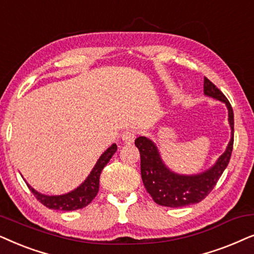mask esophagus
<instances>
[{
  "label": "esophagus",
  "instance_id": "esophagus-1",
  "mask_svg": "<svg viewBox=\"0 0 254 254\" xmlns=\"http://www.w3.org/2000/svg\"><path fill=\"white\" fill-rule=\"evenodd\" d=\"M121 137H122V140H123L125 144H131V143H133L134 138H136V132H134L133 130L124 131V132L122 133Z\"/></svg>",
  "mask_w": 254,
  "mask_h": 254
}]
</instances>
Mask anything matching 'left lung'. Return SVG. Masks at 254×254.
<instances>
[{"instance_id":"left-lung-1","label":"left lung","mask_w":254,"mask_h":254,"mask_svg":"<svg viewBox=\"0 0 254 254\" xmlns=\"http://www.w3.org/2000/svg\"><path fill=\"white\" fill-rule=\"evenodd\" d=\"M205 96L221 101L228 108L231 138L223 154L210 168L198 174H179L166 166L157 145L147 137H138L134 144L140 153V172L143 184L157 204L170 208L186 207L201 202L212 190L228 166L233 147V111L221 90L204 77Z\"/></svg>"}]
</instances>
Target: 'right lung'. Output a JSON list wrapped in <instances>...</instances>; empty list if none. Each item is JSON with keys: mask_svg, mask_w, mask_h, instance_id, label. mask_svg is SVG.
<instances>
[{"mask_svg": "<svg viewBox=\"0 0 254 254\" xmlns=\"http://www.w3.org/2000/svg\"><path fill=\"white\" fill-rule=\"evenodd\" d=\"M117 150V145L113 144L110 147H108L106 151L101 154V157L97 159L95 166L90 172L89 175L86 178L82 184L79 187H76L73 190H70L63 195H45L42 192L37 191L35 188H32L28 182V187L32 194L36 196V198L40 203L45 205L49 209L54 210H64V211H72L82 209L87 207L92 202L99 191L100 186V175L104 166L109 162L115 152Z\"/></svg>", "mask_w": 254, "mask_h": 254, "instance_id": "1", "label": "right lung"}]
</instances>
